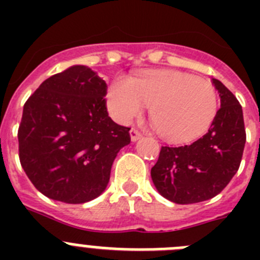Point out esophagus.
<instances>
[{
	"mask_svg": "<svg viewBox=\"0 0 260 260\" xmlns=\"http://www.w3.org/2000/svg\"><path fill=\"white\" fill-rule=\"evenodd\" d=\"M130 138H132V142H138L142 138V134L135 128H132L130 130Z\"/></svg>",
	"mask_w": 260,
	"mask_h": 260,
	"instance_id": "esophagus-1",
	"label": "esophagus"
}]
</instances>
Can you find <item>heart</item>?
Masks as SVG:
<instances>
[{
  "label": "heart",
  "mask_w": 260,
  "mask_h": 260,
  "mask_svg": "<svg viewBox=\"0 0 260 260\" xmlns=\"http://www.w3.org/2000/svg\"><path fill=\"white\" fill-rule=\"evenodd\" d=\"M107 107L119 123H128L150 105L157 133L171 142L203 134L217 113L212 84L177 70H150L135 77L118 75L107 89Z\"/></svg>",
  "instance_id": "b5f03b06"
}]
</instances>
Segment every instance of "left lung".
Returning a JSON list of instances; mask_svg holds the SVG:
<instances>
[{
	"label": "left lung",
	"instance_id": "8db88e82",
	"mask_svg": "<svg viewBox=\"0 0 260 260\" xmlns=\"http://www.w3.org/2000/svg\"><path fill=\"white\" fill-rule=\"evenodd\" d=\"M220 96V109L206 134L191 144L161 147L151 169L156 190L177 204L208 201L237 173L246 143L242 107L217 79H212Z\"/></svg>",
	"mask_w": 260,
	"mask_h": 260
}]
</instances>
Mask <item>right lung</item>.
Returning <instances> with one entry per match:
<instances>
[{
  "label": "right lung",
  "mask_w": 260,
  "mask_h": 260,
  "mask_svg": "<svg viewBox=\"0 0 260 260\" xmlns=\"http://www.w3.org/2000/svg\"><path fill=\"white\" fill-rule=\"evenodd\" d=\"M107 83L73 65L40 84L23 107L19 158L36 189L53 201L82 204L103 194L130 128L108 116Z\"/></svg>",
  "instance_id": "1"
}]
</instances>
